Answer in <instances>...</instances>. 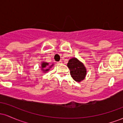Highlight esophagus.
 I'll use <instances>...</instances> for the list:
<instances>
[{
  "label": "esophagus",
  "mask_w": 123,
  "mask_h": 123,
  "mask_svg": "<svg viewBox=\"0 0 123 123\" xmlns=\"http://www.w3.org/2000/svg\"><path fill=\"white\" fill-rule=\"evenodd\" d=\"M57 63H58V64H61V63H62V61H60L57 62Z\"/></svg>",
  "instance_id": "1"
}]
</instances>
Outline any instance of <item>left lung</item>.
Returning a JSON list of instances; mask_svg holds the SVG:
<instances>
[{
    "label": "left lung",
    "instance_id": "obj_1",
    "mask_svg": "<svg viewBox=\"0 0 123 123\" xmlns=\"http://www.w3.org/2000/svg\"><path fill=\"white\" fill-rule=\"evenodd\" d=\"M70 70V73L72 78L76 81H81L84 79L86 75V69L82 63L76 58L70 59L67 65Z\"/></svg>",
    "mask_w": 123,
    "mask_h": 123
}]
</instances>
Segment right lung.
Instances as JSON below:
<instances>
[{"label":"right lung","mask_w":123,"mask_h":123,"mask_svg":"<svg viewBox=\"0 0 123 123\" xmlns=\"http://www.w3.org/2000/svg\"><path fill=\"white\" fill-rule=\"evenodd\" d=\"M49 65V63H46V62H43L42 63V69L43 70H44V71H45V72H47V71H48V70H49V69H44V68H46V67L47 66H48ZM53 65H51V66H53ZM51 66H50V67L49 68H51Z\"/></svg>","instance_id":"right-lung-1"}]
</instances>
